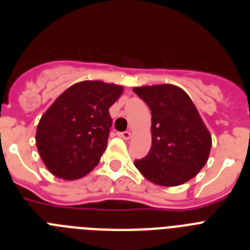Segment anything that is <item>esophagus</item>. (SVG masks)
<instances>
[{"mask_svg": "<svg viewBox=\"0 0 250 250\" xmlns=\"http://www.w3.org/2000/svg\"><path fill=\"white\" fill-rule=\"evenodd\" d=\"M119 138L124 139V140H129L131 138V132L130 131H123V132H118Z\"/></svg>", "mask_w": 250, "mask_h": 250, "instance_id": "34e87169", "label": "esophagus"}]
</instances>
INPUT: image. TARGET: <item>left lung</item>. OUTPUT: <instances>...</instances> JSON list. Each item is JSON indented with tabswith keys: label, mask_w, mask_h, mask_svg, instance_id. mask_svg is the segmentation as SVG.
I'll return each mask as SVG.
<instances>
[{
	"label": "left lung",
	"mask_w": 250,
	"mask_h": 250,
	"mask_svg": "<svg viewBox=\"0 0 250 250\" xmlns=\"http://www.w3.org/2000/svg\"><path fill=\"white\" fill-rule=\"evenodd\" d=\"M151 111L152 143L135 167L147 180L176 187L199 173L208 160L211 136L187 92L178 86L135 87Z\"/></svg>",
	"instance_id": "left-lung-1"
}]
</instances>
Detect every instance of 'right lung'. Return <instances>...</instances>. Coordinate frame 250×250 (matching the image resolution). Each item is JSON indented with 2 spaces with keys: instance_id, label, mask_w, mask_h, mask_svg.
I'll return each instance as SVG.
<instances>
[{
  "instance_id": "obj_1",
  "label": "right lung",
  "mask_w": 250,
  "mask_h": 250,
  "mask_svg": "<svg viewBox=\"0 0 250 250\" xmlns=\"http://www.w3.org/2000/svg\"><path fill=\"white\" fill-rule=\"evenodd\" d=\"M121 94V86L81 81L60 95L42 115L36 145L55 176L80 179L99 164L112 125L109 109Z\"/></svg>"
}]
</instances>
